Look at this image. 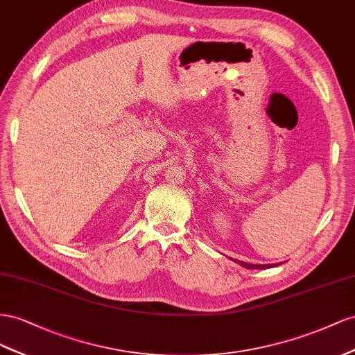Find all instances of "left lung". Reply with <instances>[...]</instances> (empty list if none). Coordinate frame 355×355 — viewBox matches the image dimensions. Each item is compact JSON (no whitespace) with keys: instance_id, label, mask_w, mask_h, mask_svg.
Instances as JSON below:
<instances>
[{"instance_id":"left-lung-1","label":"left lung","mask_w":355,"mask_h":355,"mask_svg":"<svg viewBox=\"0 0 355 355\" xmlns=\"http://www.w3.org/2000/svg\"><path fill=\"white\" fill-rule=\"evenodd\" d=\"M241 263L242 266L247 268V269H268V268H272V265H251V263H247V261H238ZM275 266V265H273Z\"/></svg>"}]
</instances>
